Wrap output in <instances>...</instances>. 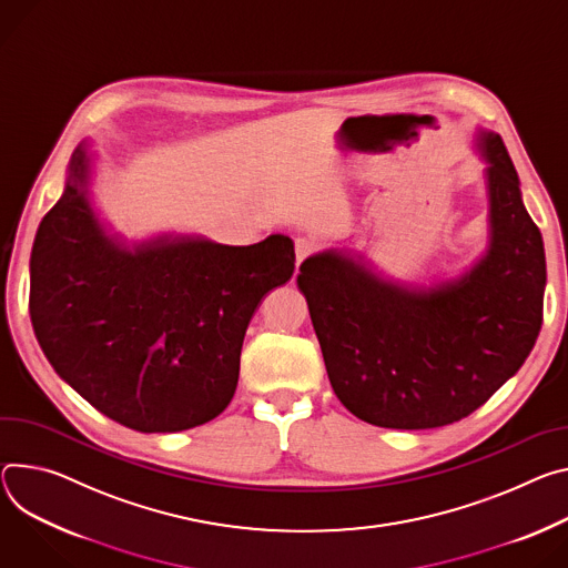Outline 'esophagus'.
<instances>
[{"label":"esophagus","mask_w":568,"mask_h":568,"mask_svg":"<svg viewBox=\"0 0 568 568\" xmlns=\"http://www.w3.org/2000/svg\"><path fill=\"white\" fill-rule=\"evenodd\" d=\"M294 251H296V265H301L305 257H311L317 251V242L311 237H296Z\"/></svg>","instance_id":"obj_1"}]
</instances>
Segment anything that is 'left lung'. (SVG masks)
<instances>
[{
	"mask_svg": "<svg viewBox=\"0 0 568 568\" xmlns=\"http://www.w3.org/2000/svg\"><path fill=\"white\" fill-rule=\"evenodd\" d=\"M489 246L459 278L385 281L328 248L296 278L337 398L381 428L424 430L469 417L521 369L544 322V240L498 133L480 131Z\"/></svg>",
	"mask_w": 568,
	"mask_h": 568,
	"instance_id": "obj_1",
	"label": "left lung"
}]
</instances>
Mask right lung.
<instances>
[{"instance_id":"obj_1","label":"right lung","mask_w":568,"mask_h":568,"mask_svg":"<svg viewBox=\"0 0 568 568\" xmlns=\"http://www.w3.org/2000/svg\"><path fill=\"white\" fill-rule=\"evenodd\" d=\"M88 181L81 142L31 248L29 313L42 353L101 415L138 433L215 419L235 394L257 303L294 274V242L126 244L94 215Z\"/></svg>"}]
</instances>
